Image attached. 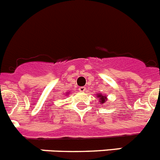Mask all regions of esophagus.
I'll return each mask as SVG.
<instances>
[{"label":"esophagus","mask_w":160,"mask_h":160,"mask_svg":"<svg viewBox=\"0 0 160 160\" xmlns=\"http://www.w3.org/2000/svg\"><path fill=\"white\" fill-rule=\"evenodd\" d=\"M79 91L81 92H84L86 91V88L85 87H80L79 88Z\"/></svg>","instance_id":"1"}]
</instances>
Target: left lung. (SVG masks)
I'll use <instances>...</instances> for the list:
<instances>
[{
  "mask_svg": "<svg viewBox=\"0 0 160 160\" xmlns=\"http://www.w3.org/2000/svg\"><path fill=\"white\" fill-rule=\"evenodd\" d=\"M98 97H99V99L101 100V103H105V98H106V97H104V96H101V94H99V95H98Z\"/></svg>",
  "mask_w": 160,
  "mask_h": 160,
  "instance_id": "8db88e82",
  "label": "left lung"
}]
</instances>
